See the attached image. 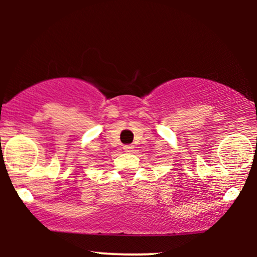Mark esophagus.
<instances>
[{
	"label": "esophagus",
	"instance_id": "1",
	"mask_svg": "<svg viewBox=\"0 0 257 257\" xmlns=\"http://www.w3.org/2000/svg\"><path fill=\"white\" fill-rule=\"evenodd\" d=\"M124 151L125 152H132L133 151V146L132 145H125L124 146Z\"/></svg>",
	"mask_w": 257,
	"mask_h": 257
}]
</instances>
